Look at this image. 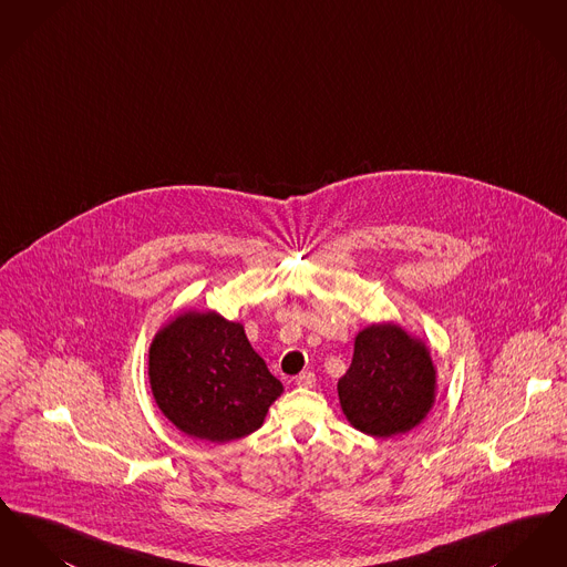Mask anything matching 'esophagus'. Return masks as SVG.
Segmentation results:
<instances>
[{"label": "esophagus", "mask_w": 567, "mask_h": 567, "mask_svg": "<svg viewBox=\"0 0 567 567\" xmlns=\"http://www.w3.org/2000/svg\"><path fill=\"white\" fill-rule=\"evenodd\" d=\"M315 382H317V377H315L312 372H301V374L296 378L297 386H303V389L315 386Z\"/></svg>", "instance_id": "34e87169"}]
</instances>
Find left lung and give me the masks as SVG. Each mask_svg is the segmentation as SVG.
I'll return each instance as SVG.
<instances>
[{
	"label": "left lung",
	"instance_id": "left-lung-1",
	"mask_svg": "<svg viewBox=\"0 0 567 567\" xmlns=\"http://www.w3.org/2000/svg\"><path fill=\"white\" fill-rule=\"evenodd\" d=\"M433 386L435 370L423 342L398 324H370L354 340L351 368L338 380V395L352 427L391 437L425 419Z\"/></svg>",
	"mask_w": 567,
	"mask_h": 567
}]
</instances>
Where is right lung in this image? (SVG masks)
Here are the masks:
<instances>
[{
	"mask_svg": "<svg viewBox=\"0 0 567 567\" xmlns=\"http://www.w3.org/2000/svg\"><path fill=\"white\" fill-rule=\"evenodd\" d=\"M148 378L163 414L190 437L229 442L261 427L282 393L240 323L187 312L163 327L148 352Z\"/></svg>",
	"mask_w": 567,
	"mask_h": 567,
	"instance_id": "obj_1",
	"label": "right lung"
}]
</instances>
